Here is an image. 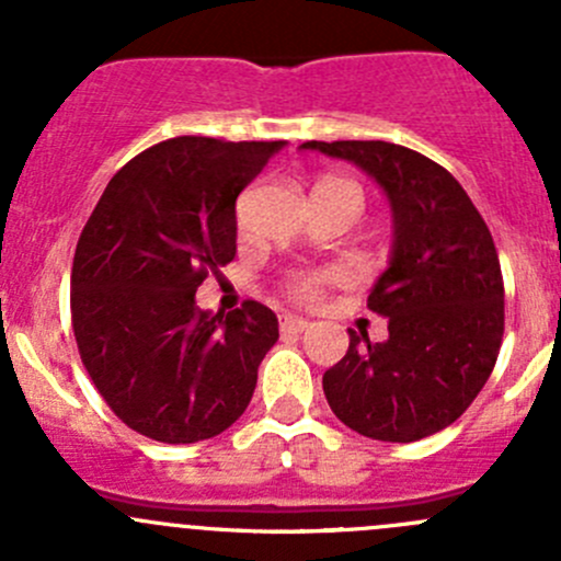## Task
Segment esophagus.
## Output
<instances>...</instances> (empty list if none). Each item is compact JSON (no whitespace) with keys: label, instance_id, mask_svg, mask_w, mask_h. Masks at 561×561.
<instances>
[{"label":"esophagus","instance_id":"34e87169","mask_svg":"<svg viewBox=\"0 0 561 561\" xmlns=\"http://www.w3.org/2000/svg\"><path fill=\"white\" fill-rule=\"evenodd\" d=\"M279 325L285 333H304L309 328V320H304V317L298 314H282Z\"/></svg>","mask_w":561,"mask_h":561}]
</instances>
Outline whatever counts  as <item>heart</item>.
<instances>
[{
    "label": "heart",
    "mask_w": 561,
    "mask_h": 561,
    "mask_svg": "<svg viewBox=\"0 0 561 561\" xmlns=\"http://www.w3.org/2000/svg\"><path fill=\"white\" fill-rule=\"evenodd\" d=\"M320 186H344V190H353L355 195H358V190H355L353 184H347V181H322ZM328 279H331L328 274H298V276H293L290 285L287 287H290L293 296L301 298V301H312V298H317V293H320L322 282H328Z\"/></svg>",
    "instance_id": "obj_1"
}]
</instances>
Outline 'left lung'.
<instances>
[{
  "label": "left lung",
  "instance_id": "8db88e82",
  "mask_svg": "<svg viewBox=\"0 0 561 561\" xmlns=\"http://www.w3.org/2000/svg\"><path fill=\"white\" fill-rule=\"evenodd\" d=\"M301 151L353 162L377 181L393 217L388 265L369 309L386 342L350 328L347 355L322 375L333 415L364 437L415 443L474 401L505 331L500 257L463 186L417 151L386 140H309Z\"/></svg>",
  "mask_w": 561,
  "mask_h": 561
}]
</instances>
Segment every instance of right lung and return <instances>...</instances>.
I'll use <instances>...</instances> for the list:
<instances>
[{
  "mask_svg": "<svg viewBox=\"0 0 561 561\" xmlns=\"http://www.w3.org/2000/svg\"><path fill=\"white\" fill-rule=\"evenodd\" d=\"M285 140H162L129 160L94 206L72 260V331L100 396L168 445L233 426L279 339L268 307H195L208 271L236 257V197Z\"/></svg>",
  "mask_w": 561,
  "mask_h": 561,
  "instance_id": "1",
  "label": "right lung"
}]
</instances>
